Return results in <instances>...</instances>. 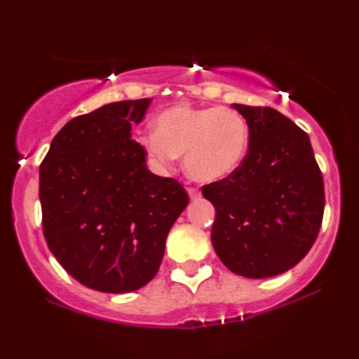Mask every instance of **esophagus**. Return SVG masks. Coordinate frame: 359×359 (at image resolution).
Here are the masks:
<instances>
[{
  "instance_id": "34e87169",
  "label": "esophagus",
  "mask_w": 359,
  "mask_h": 359,
  "mask_svg": "<svg viewBox=\"0 0 359 359\" xmlns=\"http://www.w3.org/2000/svg\"><path fill=\"white\" fill-rule=\"evenodd\" d=\"M188 194H189L191 199H198V198H201V191L196 189V188H188Z\"/></svg>"
}]
</instances>
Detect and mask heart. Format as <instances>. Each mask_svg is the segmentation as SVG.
Masks as SVG:
<instances>
[{
	"instance_id": "b5f03b06",
	"label": "heart",
	"mask_w": 359,
	"mask_h": 359,
	"mask_svg": "<svg viewBox=\"0 0 359 359\" xmlns=\"http://www.w3.org/2000/svg\"><path fill=\"white\" fill-rule=\"evenodd\" d=\"M155 134L140 137L151 168L163 173L184 154V170L201 183L227 180L247 158L250 130L230 107L171 106L154 121Z\"/></svg>"
}]
</instances>
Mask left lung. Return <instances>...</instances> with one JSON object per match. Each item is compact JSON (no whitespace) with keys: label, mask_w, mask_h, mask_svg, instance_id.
Masks as SVG:
<instances>
[{"label":"left lung","mask_w":359,"mask_h":359,"mask_svg":"<svg viewBox=\"0 0 359 359\" xmlns=\"http://www.w3.org/2000/svg\"><path fill=\"white\" fill-rule=\"evenodd\" d=\"M250 147L227 180L203 186L215 208L212 247L235 274L262 279L301 262L320 230L325 194L311 139L273 107L232 104Z\"/></svg>","instance_id":"8db88e82"}]
</instances>
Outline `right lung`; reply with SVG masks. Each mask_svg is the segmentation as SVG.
Instances as JSON below:
<instances>
[{
    "label": "right lung",
    "instance_id": "right-lung-1",
    "mask_svg": "<svg viewBox=\"0 0 359 359\" xmlns=\"http://www.w3.org/2000/svg\"><path fill=\"white\" fill-rule=\"evenodd\" d=\"M150 102H111L67 122L39 170L48 248L95 291L124 294L150 283L170 229L188 205L183 186L151 173L132 140V126Z\"/></svg>",
    "mask_w": 359,
    "mask_h": 359
}]
</instances>
